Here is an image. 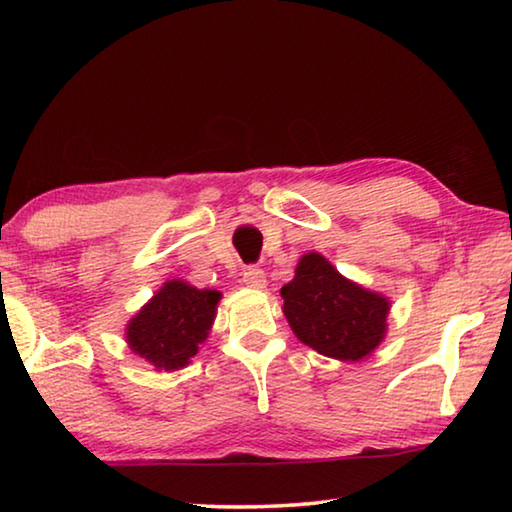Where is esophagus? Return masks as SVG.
Returning <instances> with one entry per match:
<instances>
[{
  "instance_id": "obj_1",
  "label": "esophagus",
  "mask_w": 512,
  "mask_h": 512,
  "mask_svg": "<svg viewBox=\"0 0 512 512\" xmlns=\"http://www.w3.org/2000/svg\"><path fill=\"white\" fill-rule=\"evenodd\" d=\"M241 282L250 289H264L266 287V273L259 266H246L241 273Z\"/></svg>"
}]
</instances>
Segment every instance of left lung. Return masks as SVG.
<instances>
[{"mask_svg":"<svg viewBox=\"0 0 512 512\" xmlns=\"http://www.w3.org/2000/svg\"><path fill=\"white\" fill-rule=\"evenodd\" d=\"M280 293L293 334L325 357L359 361L384 339L388 300L345 280L323 255L302 257Z\"/></svg>","mask_w":512,"mask_h":512,"instance_id":"1","label":"left lung"}]
</instances>
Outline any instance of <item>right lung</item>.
<instances>
[{"instance_id": "add662e5", "label": "right lung", "mask_w": 512, "mask_h": 512, "mask_svg": "<svg viewBox=\"0 0 512 512\" xmlns=\"http://www.w3.org/2000/svg\"><path fill=\"white\" fill-rule=\"evenodd\" d=\"M221 293L171 280L155 293L126 329L135 354L160 370H178L207 339Z\"/></svg>"}]
</instances>
